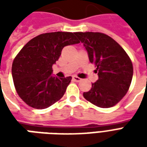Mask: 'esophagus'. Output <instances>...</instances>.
Returning a JSON list of instances; mask_svg holds the SVG:
<instances>
[{"mask_svg": "<svg viewBox=\"0 0 147 147\" xmlns=\"http://www.w3.org/2000/svg\"><path fill=\"white\" fill-rule=\"evenodd\" d=\"M72 79H73L74 81H76V82H80V81H81V79L79 78L78 76H72Z\"/></svg>", "mask_w": 147, "mask_h": 147, "instance_id": "34e87169", "label": "esophagus"}]
</instances>
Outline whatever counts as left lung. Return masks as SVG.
<instances>
[{
	"label": "left lung",
	"instance_id": "8db88e82",
	"mask_svg": "<svg viewBox=\"0 0 147 147\" xmlns=\"http://www.w3.org/2000/svg\"><path fill=\"white\" fill-rule=\"evenodd\" d=\"M85 46L90 63L95 64L98 80L92 83L84 98L100 108L117 105L129 89L133 76L132 62L114 39L100 32H76Z\"/></svg>",
	"mask_w": 147,
	"mask_h": 147
}]
</instances>
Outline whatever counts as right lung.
<instances>
[{"label":"right lung","instance_id":"obj_1","mask_svg":"<svg viewBox=\"0 0 147 147\" xmlns=\"http://www.w3.org/2000/svg\"><path fill=\"white\" fill-rule=\"evenodd\" d=\"M80 43L71 32L39 34L22 48L15 57L11 74L15 88L23 101L34 109H43L64 96L71 77L52 76L56 63L64 46Z\"/></svg>","mask_w":147,"mask_h":147}]
</instances>
